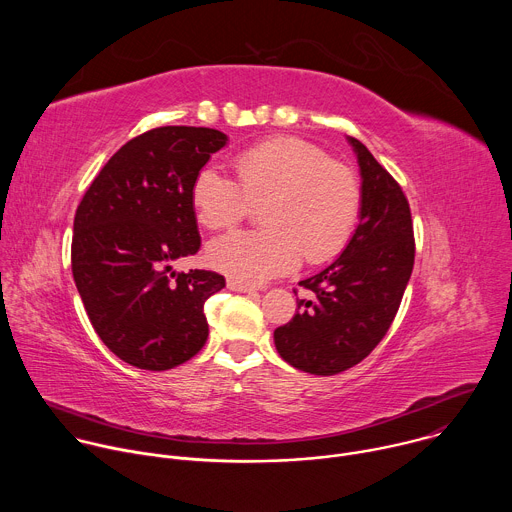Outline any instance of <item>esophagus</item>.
<instances>
[{"instance_id": "obj_1", "label": "esophagus", "mask_w": 512, "mask_h": 512, "mask_svg": "<svg viewBox=\"0 0 512 512\" xmlns=\"http://www.w3.org/2000/svg\"><path fill=\"white\" fill-rule=\"evenodd\" d=\"M227 285H229V289H233V291H241V294H255V287H253V285L243 283V281L233 279V277L227 279Z\"/></svg>"}]
</instances>
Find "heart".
I'll list each match as a JSON object with an SVG mask.
<instances>
[{
  "mask_svg": "<svg viewBox=\"0 0 512 512\" xmlns=\"http://www.w3.org/2000/svg\"><path fill=\"white\" fill-rule=\"evenodd\" d=\"M235 178L204 166L192 180L198 223L221 231L262 204L259 231H235L208 245V261L239 281L259 283L294 271L302 257L322 265L348 245L362 204L356 174L320 145L273 137L233 158Z\"/></svg>",
  "mask_w": 512,
  "mask_h": 512,
  "instance_id": "1",
  "label": "heart"
}]
</instances>
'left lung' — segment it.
<instances>
[{
    "label": "left lung",
    "mask_w": 512,
    "mask_h": 512,
    "mask_svg": "<svg viewBox=\"0 0 512 512\" xmlns=\"http://www.w3.org/2000/svg\"><path fill=\"white\" fill-rule=\"evenodd\" d=\"M348 141L362 176L360 223L332 265L300 281L308 298L298 300V314L273 332L285 362L320 377L354 367L385 338L415 261L405 192L358 139Z\"/></svg>",
    "instance_id": "left-lung-1"
}]
</instances>
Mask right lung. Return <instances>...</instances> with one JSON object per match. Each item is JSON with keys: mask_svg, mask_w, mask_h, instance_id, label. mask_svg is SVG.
<instances>
[{"mask_svg": "<svg viewBox=\"0 0 512 512\" xmlns=\"http://www.w3.org/2000/svg\"><path fill=\"white\" fill-rule=\"evenodd\" d=\"M225 143L210 127L145 131L111 156L77 208L72 277L95 332L131 367L174 369L208 338L204 302L225 277L172 263L200 249L192 180Z\"/></svg>", "mask_w": 512, "mask_h": 512, "instance_id": "right-lung-1", "label": "right lung"}]
</instances>
